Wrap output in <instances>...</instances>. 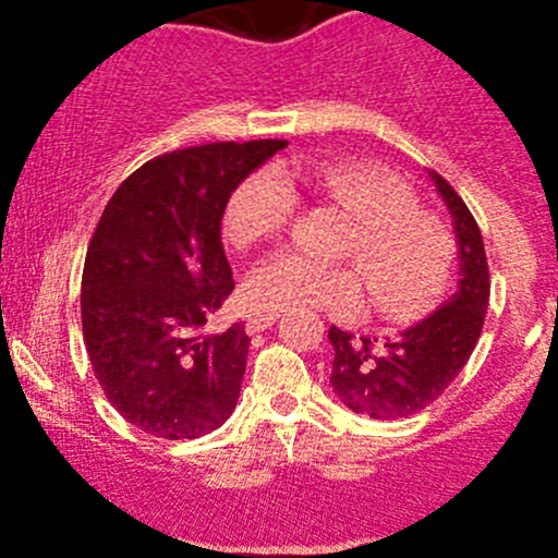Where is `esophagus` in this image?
Instances as JSON below:
<instances>
[{"label":"esophagus","instance_id":"esophagus-1","mask_svg":"<svg viewBox=\"0 0 558 558\" xmlns=\"http://www.w3.org/2000/svg\"><path fill=\"white\" fill-rule=\"evenodd\" d=\"M278 318H280L278 313H251L247 315V324H245L247 335H258V331L269 329V326H272Z\"/></svg>","mask_w":558,"mask_h":558}]
</instances>
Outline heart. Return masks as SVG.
Returning <instances> with one entry per match:
<instances>
[{"mask_svg":"<svg viewBox=\"0 0 558 558\" xmlns=\"http://www.w3.org/2000/svg\"><path fill=\"white\" fill-rule=\"evenodd\" d=\"M296 189L313 191L353 221L340 256L356 264L375 313L413 320L446 291L456 253L451 232L437 218L418 213L415 196L375 167L326 161L283 172L278 167L258 170L229 202L227 238L238 247L278 238L294 216ZM243 294L256 313L348 315L362 305L356 272L291 251L253 267Z\"/></svg>","mask_w":558,"mask_h":558,"instance_id":"b5f03b06","label":"heart"}]
</instances>
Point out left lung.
I'll return each mask as SVG.
<instances>
[{
  "label": "left lung",
  "instance_id": "obj_1",
  "mask_svg": "<svg viewBox=\"0 0 558 558\" xmlns=\"http://www.w3.org/2000/svg\"><path fill=\"white\" fill-rule=\"evenodd\" d=\"M453 221L459 283L424 320L397 337H356L329 329L335 348L329 384L345 408L375 421H397L435 402L470 362L488 311V264L481 229L461 196L437 172H426Z\"/></svg>",
  "mask_w": 558,
  "mask_h": 558
}]
</instances>
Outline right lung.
I'll list each match as a JSON object with an SVG mask.
<instances>
[{
	"instance_id": "add662e5",
	"label": "right lung",
	"mask_w": 558,
	"mask_h": 558,
	"mask_svg": "<svg viewBox=\"0 0 558 558\" xmlns=\"http://www.w3.org/2000/svg\"><path fill=\"white\" fill-rule=\"evenodd\" d=\"M286 145L174 150L107 202L83 267V340L107 402L145 435L194 440L238 408L251 340L243 320L213 331L234 291L221 218L234 189Z\"/></svg>"
}]
</instances>
